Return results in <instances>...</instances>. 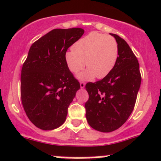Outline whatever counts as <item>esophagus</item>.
<instances>
[{
    "mask_svg": "<svg viewBox=\"0 0 161 161\" xmlns=\"http://www.w3.org/2000/svg\"><path fill=\"white\" fill-rule=\"evenodd\" d=\"M80 88H84V86H85V83H84V81H80Z\"/></svg>",
    "mask_w": 161,
    "mask_h": 161,
    "instance_id": "1",
    "label": "esophagus"
}]
</instances>
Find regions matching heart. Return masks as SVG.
I'll return each mask as SVG.
<instances>
[{
	"instance_id": "1",
	"label": "heart",
	"mask_w": 161,
	"mask_h": 161,
	"mask_svg": "<svg viewBox=\"0 0 161 161\" xmlns=\"http://www.w3.org/2000/svg\"><path fill=\"white\" fill-rule=\"evenodd\" d=\"M64 58L67 65L73 73L84 69L86 63L88 69L78 75L80 79L90 80L95 76L101 79L114 68L118 58V45L110 36L92 32L76 42Z\"/></svg>"
}]
</instances>
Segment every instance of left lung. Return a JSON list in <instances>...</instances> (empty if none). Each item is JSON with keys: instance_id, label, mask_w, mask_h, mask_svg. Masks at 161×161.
<instances>
[{"instance_id": "1", "label": "left lung", "mask_w": 161, "mask_h": 161, "mask_svg": "<svg viewBox=\"0 0 161 161\" xmlns=\"http://www.w3.org/2000/svg\"><path fill=\"white\" fill-rule=\"evenodd\" d=\"M118 44V58L111 72L102 80L89 82L85 87L89 99L86 117L93 129L102 132L118 129L134 109L142 76L138 59L128 43L110 33Z\"/></svg>"}]
</instances>
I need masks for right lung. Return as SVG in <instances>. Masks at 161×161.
Wrapping results in <instances>:
<instances>
[{
    "label": "right lung",
    "instance_id": "1",
    "mask_svg": "<svg viewBox=\"0 0 161 161\" xmlns=\"http://www.w3.org/2000/svg\"><path fill=\"white\" fill-rule=\"evenodd\" d=\"M84 33L81 28L55 29L30 47L21 71L20 95L27 117L39 129H57L66 119L80 86L64 55Z\"/></svg>",
    "mask_w": 161,
    "mask_h": 161
}]
</instances>
